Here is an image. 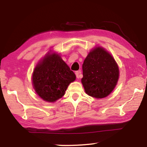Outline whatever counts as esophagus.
<instances>
[{
	"instance_id": "esophagus-1",
	"label": "esophagus",
	"mask_w": 147,
	"mask_h": 147,
	"mask_svg": "<svg viewBox=\"0 0 147 147\" xmlns=\"http://www.w3.org/2000/svg\"><path fill=\"white\" fill-rule=\"evenodd\" d=\"M80 74H81V72H80V71H76V77H77L78 79H79V78H80Z\"/></svg>"
}]
</instances>
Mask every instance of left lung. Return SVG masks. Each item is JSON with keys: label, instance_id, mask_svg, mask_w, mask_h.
Instances as JSON below:
<instances>
[{"label": "left lung", "instance_id": "left-lung-1", "mask_svg": "<svg viewBox=\"0 0 147 147\" xmlns=\"http://www.w3.org/2000/svg\"><path fill=\"white\" fill-rule=\"evenodd\" d=\"M82 84L86 93L96 99L111 94L119 78V68L115 59L104 48L96 47L84 59Z\"/></svg>", "mask_w": 147, "mask_h": 147}]
</instances>
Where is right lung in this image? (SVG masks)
<instances>
[{
	"label": "right lung",
	"instance_id": "add662e5",
	"mask_svg": "<svg viewBox=\"0 0 147 147\" xmlns=\"http://www.w3.org/2000/svg\"><path fill=\"white\" fill-rule=\"evenodd\" d=\"M76 75L58 53L46 54L36 65L32 75L34 90L44 101L54 102L63 97Z\"/></svg>",
	"mask_w": 147,
	"mask_h": 147
}]
</instances>
